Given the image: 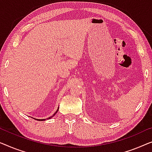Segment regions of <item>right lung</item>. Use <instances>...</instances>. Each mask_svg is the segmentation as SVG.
<instances>
[{
  "instance_id": "obj_1",
  "label": "right lung",
  "mask_w": 152,
  "mask_h": 152,
  "mask_svg": "<svg viewBox=\"0 0 152 152\" xmlns=\"http://www.w3.org/2000/svg\"><path fill=\"white\" fill-rule=\"evenodd\" d=\"M58 108L59 107H58V110H56V112L55 113H54V114H53V116H50V117H49V118H46V119H36V120H38V121H45V120H48V119H50V118H52V117L53 116H55V114H56V113L58 112Z\"/></svg>"
}]
</instances>
